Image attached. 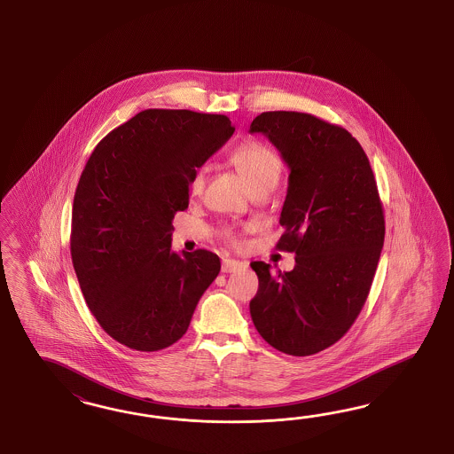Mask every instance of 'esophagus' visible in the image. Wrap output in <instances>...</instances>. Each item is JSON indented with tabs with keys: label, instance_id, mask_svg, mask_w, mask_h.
Masks as SVG:
<instances>
[{
	"label": "esophagus",
	"instance_id": "34e87169",
	"mask_svg": "<svg viewBox=\"0 0 454 454\" xmlns=\"http://www.w3.org/2000/svg\"><path fill=\"white\" fill-rule=\"evenodd\" d=\"M247 268V262H238V260H230V258H224L221 262V271L223 273H234V271H239Z\"/></svg>",
	"mask_w": 454,
	"mask_h": 454
}]
</instances>
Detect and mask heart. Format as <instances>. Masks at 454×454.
<instances>
[{
	"instance_id": "obj_1",
	"label": "heart",
	"mask_w": 454,
	"mask_h": 454,
	"mask_svg": "<svg viewBox=\"0 0 454 454\" xmlns=\"http://www.w3.org/2000/svg\"><path fill=\"white\" fill-rule=\"evenodd\" d=\"M230 161L238 169V173L247 179L251 190L273 188L281 175V161L278 154L262 141L249 139L241 143L230 154ZM203 186H205V169L196 168L190 178V192L200 194L203 192ZM221 236L224 241L231 245H238L241 241V234L233 228H224L221 231Z\"/></svg>"
}]
</instances>
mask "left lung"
Returning <instances> with one entry per match:
<instances>
[{
	"label": "left lung",
	"instance_id": "1",
	"mask_svg": "<svg viewBox=\"0 0 454 454\" xmlns=\"http://www.w3.org/2000/svg\"><path fill=\"white\" fill-rule=\"evenodd\" d=\"M249 133L268 137L288 165L276 247L296 262L276 275L251 262L260 288L249 313L266 343L309 356L341 340L368 298L385 243L376 179L356 139L313 114L266 111Z\"/></svg>",
	"mask_w": 454,
	"mask_h": 454
}]
</instances>
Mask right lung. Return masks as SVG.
I'll return each instance as SVG.
<instances>
[{"label":"right lung","instance_id":"add662e5","mask_svg":"<svg viewBox=\"0 0 454 454\" xmlns=\"http://www.w3.org/2000/svg\"><path fill=\"white\" fill-rule=\"evenodd\" d=\"M224 114L145 110L98 143L74 192L71 260L99 326L137 351L186 333L218 254L171 251L192 171L231 137Z\"/></svg>","mask_w":454,"mask_h":454}]
</instances>
